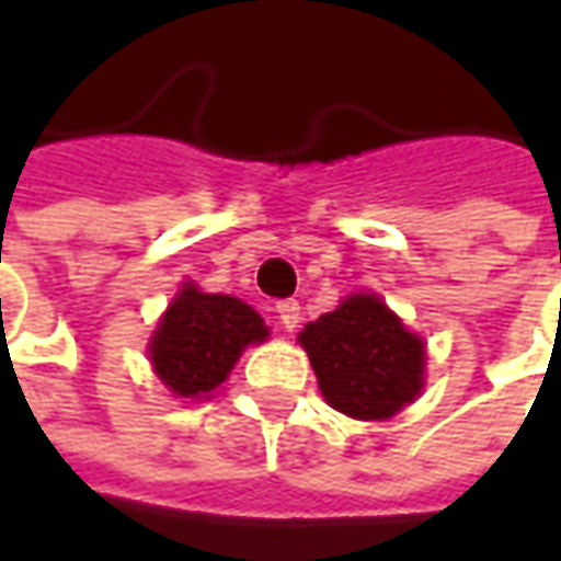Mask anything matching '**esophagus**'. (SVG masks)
<instances>
[{"label":"esophagus","instance_id":"34e87169","mask_svg":"<svg viewBox=\"0 0 561 561\" xmlns=\"http://www.w3.org/2000/svg\"><path fill=\"white\" fill-rule=\"evenodd\" d=\"M276 312H279V321L285 330H294L300 324V304H297V300H282V304L276 306Z\"/></svg>","mask_w":561,"mask_h":561}]
</instances>
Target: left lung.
Returning <instances> with one entry per match:
<instances>
[{"label": "left lung", "mask_w": 561, "mask_h": 561, "mask_svg": "<svg viewBox=\"0 0 561 561\" xmlns=\"http://www.w3.org/2000/svg\"><path fill=\"white\" fill-rule=\"evenodd\" d=\"M318 388L354 421H385L423 388V340L376 294H352L300 330Z\"/></svg>", "instance_id": "8db88e82"}]
</instances>
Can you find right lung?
Returning a JSON list of instances; mask_svg holds the SVG:
<instances>
[{
  "mask_svg": "<svg viewBox=\"0 0 561 561\" xmlns=\"http://www.w3.org/2000/svg\"><path fill=\"white\" fill-rule=\"evenodd\" d=\"M267 336V324L252 306L228 294H204L195 282H185L149 340V360L173 397L207 400L245 345Z\"/></svg>",
  "mask_w": 561,
  "mask_h": 561,
  "instance_id": "right-lung-1",
  "label": "right lung"
}]
</instances>
